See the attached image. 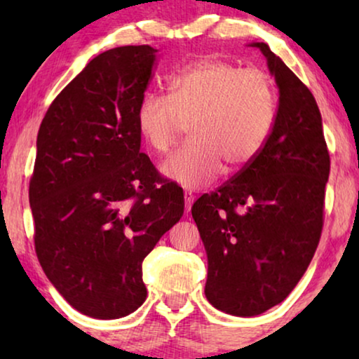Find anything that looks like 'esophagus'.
Returning a JSON list of instances; mask_svg holds the SVG:
<instances>
[{
  "mask_svg": "<svg viewBox=\"0 0 359 359\" xmlns=\"http://www.w3.org/2000/svg\"><path fill=\"white\" fill-rule=\"evenodd\" d=\"M184 203H186V212H189L191 205L194 203V194L191 191H184Z\"/></svg>",
  "mask_w": 359,
  "mask_h": 359,
  "instance_id": "esophagus-1",
  "label": "esophagus"
}]
</instances>
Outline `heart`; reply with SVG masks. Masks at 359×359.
Returning <instances> with one entry per match:
<instances>
[{
    "mask_svg": "<svg viewBox=\"0 0 359 359\" xmlns=\"http://www.w3.org/2000/svg\"><path fill=\"white\" fill-rule=\"evenodd\" d=\"M170 96L145 93L137 106L139 134L166 155L191 122V140L163 165L184 188H199L248 166L268 144L276 122V90L259 68L224 58H199L170 76Z\"/></svg>",
    "mask_w": 359,
    "mask_h": 359,
    "instance_id": "heart-1",
    "label": "heart"
}]
</instances>
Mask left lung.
<instances>
[{
    "label": "left lung",
    "instance_id": "8db88e82",
    "mask_svg": "<svg viewBox=\"0 0 359 359\" xmlns=\"http://www.w3.org/2000/svg\"><path fill=\"white\" fill-rule=\"evenodd\" d=\"M279 104L262 154L191 212L208 253L205 297L238 317L263 313L296 287L323 227L330 155L311 90L264 42Z\"/></svg>",
    "mask_w": 359,
    "mask_h": 359
}]
</instances>
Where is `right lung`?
I'll list each match as a JSON object with an SVG mask.
<instances>
[{"mask_svg": "<svg viewBox=\"0 0 359 359\" xmlns=\"http://www.w3.org/2000/svg\"><path fill=\"white\" fill-rule=\"evenodd\" d=\"M156 48L93 58L52 101L29 181L39 263L78 312L129 316L144 304L142 262L184 212L183 189L140 151L137 106Z\"/></svg>", "mask_w": 359, "mask_h": 359, "instance_id": "right-lung-1", "label": "right lung"}]
</instances>
